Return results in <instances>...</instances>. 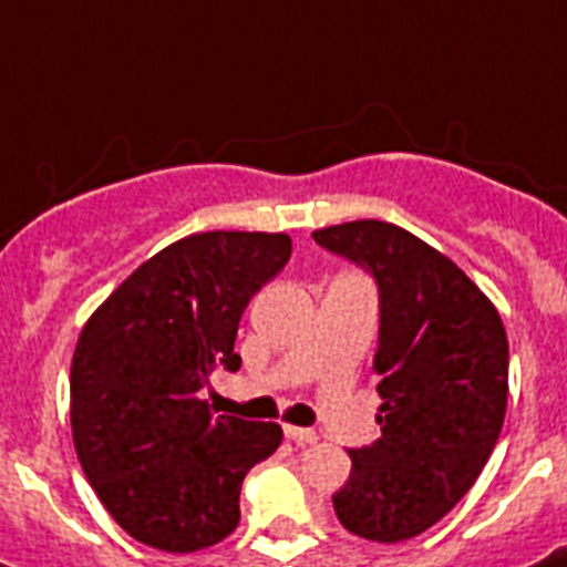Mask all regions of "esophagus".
<instances>
[{
    "instance_id": "esophagus-1",
    "label": "esophagus",
    "mask_w": 567,
    "mask_h": 567,
    "mask_svg": "<svg viewBox=\"0 0 567 567\" xmlns=\"http://www.w3.org/2000/svg\"><path fill=\"white\" fill-rule=\"evenodd\" d=\"M282 430H285V437H290L296 446H308V443L316 441V432L305 430V426H290V423H285Z\"/></svg>"
}]
</instances>
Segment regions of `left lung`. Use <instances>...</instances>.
Listing matches in <instances>:
<instances>
[{
    "label": "left lung",
    "instance_id": "left-lung-1",
    "mask_svg": "<svg viewBox=\"0 0 567 567\" xmlns=\"http://www.w3.org/2000/svg\"><path fill=\"white\" fill-rule=\"evenodd\" d=\"M313 239L372 274L381 308V437L347 452L336 517L355 537L404 543L452 512L492 455L508 401L506 328L452 259L404 228L355 220Z\"/></svg>",
    "mask_w": 567,
    "mask_h": 567
}]
</instances>
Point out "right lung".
I'll list each match as a JSON object with an SVG mask.
<instances>
[{
	"mask_svg": "<svg viewBox=\"0 0 567 567\" xmlns=\"http://www.w3.org/2000/svg\"><path fill=\"white\" fill-rule=\"evenodd\" d=\"M290 259L288 234L183 237L86 319L70 370V423L86 481L137 543L192 554L239 523V488L282 443L279 423L214 415L200 390L239 370V319Z\"/></svg>",
	"mask_w": 567,
	"mask_h": 567,
	"instance_id": "right-lung-1",
	"label": "right lung"
}]
</instances>
